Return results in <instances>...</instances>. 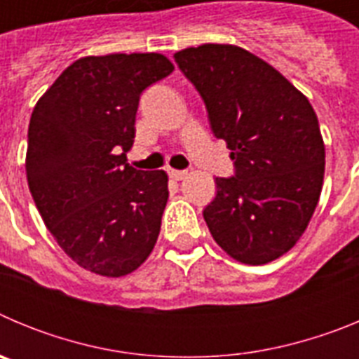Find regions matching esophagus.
Returning a JSON list of instances; mask_svg holds the SVG:
<instances>
[{
	"label": "esophagus",
	"instance_id": "1",
	"mask_svg": "<svg viewBox=\"0 0 359 359\" xmlns=\"http://www.w3.org/2000/svg\"><path fill=\"white\" fill-rule=\"evenodd\" d=\"M169 176H170V180H174V182H180V180H183V177L187 176V172L185 170L169 169Z\"/></svg>",
	"mask_w": 359,
	"mask_h": 359
}]
</instances>
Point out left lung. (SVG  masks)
<instances>
[{
	"mask_svg": "<svg viewBox=\"0 0 359 359\" xmlns=\"http://www.w3.org/2000/svg\"><path fill=\"white\" fill-rule=\"evenodd\" d=\"M174 61L236 165L231 177H215L217 194L203 210L212 237L243 264L275 261L302 237L322 192L315 109L273 66L233 44L185 48Z\"/></svg>",
	"mask_w": 359,
	"mask_h": 359,
	"instance_id": "left-lung-1",
	"label": "left lung"
}]
</instances>
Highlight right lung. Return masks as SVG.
I'll return each mask as SVG.
<instances>
[{
	"label": "right lung",
	"mask_w": 359,
	"mask_h": 359,
	"mask_svg": "<svg viewBox=\"0 0 359 359\" xmlns=\"http://www.w3.org/2000/svg\"><path fill=\"white\" fill-rule=\"evenodd\" d=\"M161 53L82 57L37 100L27 177L44 224L72 261L123 277L151 255L169 198L163 170H136L126 152L145 88L170 75Z\"/></svg>",
	"instance_id": "add662e5"
}]
</instances>
